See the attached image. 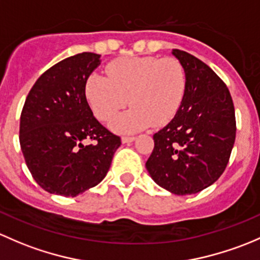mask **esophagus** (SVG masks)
Listing matches in <instances>:
<instances>
[{"mask_svg":"<svg viewBox=\"0 0 260 260\" xmlns=\"http://www.w3.org/2000/svg\"><path fill=\"white\" fill-rule=\"evenodd\" d=\"M135 140H136L135 136H124V138H121L122 144H129V143H133V141H135Z\"/></svg>","mask_w":260,"mask_h":260,"instance_id":"34e87169","label":"esophagus"}]
</instances>
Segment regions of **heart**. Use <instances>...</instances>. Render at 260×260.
Wrapping results in <instances>:
<instances>
[{
  "label": "heart",
  "mask_w": 260,
  "mask_h": 260,
  "mask_svg": "<svg viewBox=\"0 0 260 260\" xmlns=\"http://www.w3.org/2000/svg\"><path fill=\"white\" fill-rule=\"evenodd\" d=\"M108 72L110 77L91 75L85 95L93 114L106 122L130 101L131 109L112 121L116 133H135L152 124L162 126L178 114L185 96L186 75L174 58L122 57L111 62Z\"/></svg>",
  "instance_id": "1"
}]
</instances>
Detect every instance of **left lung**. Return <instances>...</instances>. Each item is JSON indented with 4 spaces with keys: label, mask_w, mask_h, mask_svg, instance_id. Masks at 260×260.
Listing matches in <instances>:
<instances>
[{
    "label": "left lung",
    "mask_w": 260,
    "mask_h": 260,
    "mask_svg": "<svg viewBox=\"0 0 260 260\" xmlns=\"http://www.w3.org/2000/svg\"><path fill=\"white\" fill-rule=\"evenodd\" d=\"M186 75L183 104L154 135L145 167L152 180L175 195H190L215 183L235 140V112L228 87L207 63L174 49Z\"/></svg>",
    "instance_id": "1"
}]
</instances>
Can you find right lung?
Wrapping results in <instances>:
<instances>
[{"instance_id":"1","label":"right lung","mask_w":260,"mask_h":260,"mask_svg":"<svg viewBox=\"0 0 260 260\" xmlns=\"http://www.w3.org/2000/svg\"><path fill=\"white\" fill-rule=\"evenodd\" d=\"M101 63L82 52L53 65L28 93L20 120V145L32 178L50 194L76 197L110 169L121 139L93 117L85 85ZM95 140L85 146V140Z\"/></svg>"}]
</instances>
